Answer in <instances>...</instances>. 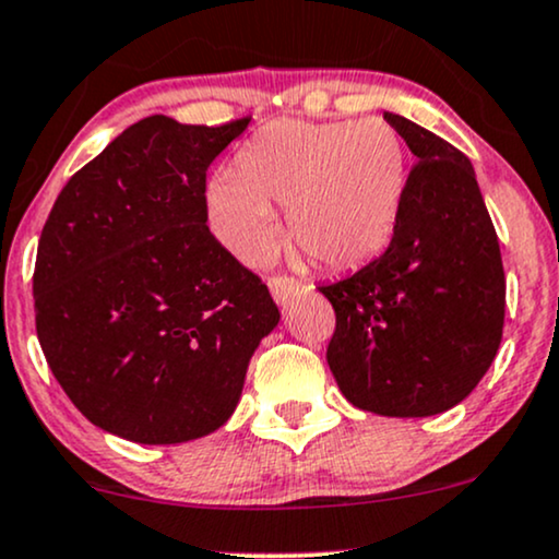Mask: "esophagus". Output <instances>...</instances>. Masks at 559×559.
Instances as JSON below:
<instances>
[{
	"label": "esophagus",
	"instance_id": "34e87169",
	"mask_svg": "<svg viewBox=\"0 0 559 559\" xmlns=\"http://www.w3.org/2000/svg\"><path fill=\"white\" fill-rule=\"evenodd\" d=\"M267 286H271L273 299L278 301V305H286V301L292 297H297V294L307 292V286L301 284V281L292 278V275H271V278H267Z\"/></svg>",
	"mask_w": 559,
	"mask_h": 559
}]
</instances>
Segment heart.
Instances as JSON below:
<instances>
[{
    "label": "heart",
    "mask_w": 559,
    "mask_h": 559,
    "mask_svg": "<svg viewBox=\"0 0 559 559\" xmlns=\"http://www.w3.org/2000/svg\"><path fill=\"white\" fill-rule=\"evenodd\" d=\"M403 190L406 147L385 119H273L239 147L231 171L207 181L205 207L221 245L260 265L281 241L273 205H286L292 245L341 271L388 245Z\"/></svg>",
    "instance_id": "1"
}]
</instances>
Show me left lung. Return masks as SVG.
<instances>
[{
    "mask_svg": "<svg viewBox=\"0 0 559 559\" xmlns=\"http://www.w3.org/2000/svg\"><path fill=\"white\" fill-rule=\"evenodd\" d=\"M385 119L416 164L388 250L318 288L335 309L328 365L356 408L432 416L466 399L492 365L506 271L472 160L406 117Z\"/></svg>",
    "mask_w": 559,
    "mask_h": 559,
    "instance_id": "8db88e82",
    "label": "left lung"
}]
</instances>
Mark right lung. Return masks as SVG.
I'll use <instances>...</instances> for the list:
<instances>
[{
    "label": "right lung",
    "mask_w": 559,
    "mask_h": 559,
    "mask_svg": "<svg viewBox=\"0 0 559 559\" xmlns=\"http://www.w3.org/2000/svg\"><path fill=\"white\" fill-rule=\"evenodd\" d=\"M250 117L140 119L59 192L33 271L36 333L87 421L143 445L198 440L237 408L278 325L258 273L207 228L205 177Z\"/></svg>",
    "instance_id": "1"
}]
</instances>
